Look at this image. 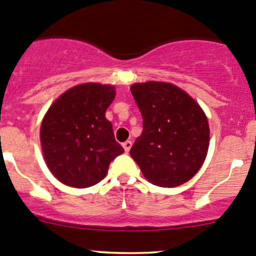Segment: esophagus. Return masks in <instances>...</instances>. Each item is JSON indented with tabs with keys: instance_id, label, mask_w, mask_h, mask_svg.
I'll return each instance as SVG.
<instances>
[{
	"instance_id": "34e87169",
	"label": "esophagus",
	"mask_w": 256,
	"mask_h": 256,
	"mask_svg": "<svg viewBox=\"0 0 256 256\" xmlns=\"http://www.w3.org/2000/svg\"><path fill=\"white\" fill-rule=\"evenodd\" d=\"M131 146H132V142L131 141H125L122 144V147H124V150H125V152H128L131 148Z\"/></svg>"
}]
</instances>
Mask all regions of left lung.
<instances>
[{
  "mask_svg": "<svg viewBox=\"0 0 256 256\" xmlns=\"http://www.w3.org/2000/svg\"><path fill=\"white\" fill-rule=\"evenodd\" d=\"M144 130L130 154L152 184L174 188L198 172L210 142L208 121L186 92L166 82L131 86Z\"/></svg>",
  "mask_w": 256,
  "mask_h": 256,
  "instance_id": "1",
  "label": "left lung"
}]
</instances>
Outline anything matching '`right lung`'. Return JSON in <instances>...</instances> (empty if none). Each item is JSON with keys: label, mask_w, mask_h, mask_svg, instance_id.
<instances>
[{"label": "right lung", "mask_w": 256, "mask_h": 256, "mask_svg": "<svg viewBox=\"0 0 256 256\" xmlns=\"http://www.w3.org/2000/svg\"><path fill=\"white\" fill-rule=\"evenodd\" d=\"M115 94L110 84L83 83L61 94L45 114L40 128L42 154L62 184L93 186L106 178L112 160L124 153L106 118Z\"/></svg>", "instance_id": "obj_1"}]
</instances>
